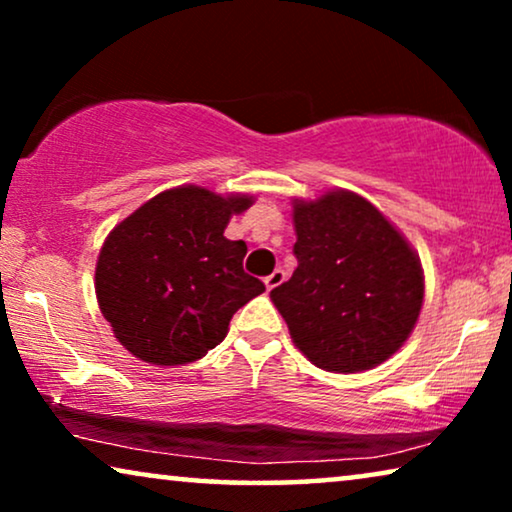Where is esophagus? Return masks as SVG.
Segmentation results:
<instances>
[{
    "label": "esophagus",
    "mask_w": 512,
    "mask_h": 512,
    "mask_svg": "<svg viewBox=\"0 0 512 512\" xmlns=\"http://www.w3.org/2000/svg\"><path fill=\"white\" fill-rule=\"evenodd\" d=\"M282 282H284V272L282 270H275V272H272V275L265 277V286H268V291L277 289V286L282 284Z\"/></svg>",
    "instance_id": "obj_1"
}]
</instances>
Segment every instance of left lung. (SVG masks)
<instances>
[{"instance_id": "obj_1", "label": "left lung", "mask_w": 512, "mask_h": 512, "mask_svg": "<svg viewBox=\"0 0 512 512\" xmlns=\"http://www.w3.org/2000/svg\"><path fill=\"white\" fill-rule=\"evenodd\" d=\"M298 268L270 291L296 347L314 366L361 373L408 340L424 300L422 263L361 195L293 202Z\"/></svg>"}]
</instances>
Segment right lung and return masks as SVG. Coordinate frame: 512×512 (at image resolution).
I'll return each mask as SVG.
<instances>
[{
	"instance_id": "obj_1",
	"label": "right lung",
	"mask_w": 512,
	"mask_h": 512,
	"mask_svg": "<svg viewBox=\"0 0 512 512\" xmlns=\"http://www.w3.org/2000/svg\"><path fill=\"white\" fill-rule=\"evenodd\" d=\"M249 195L200 186L158 193L102 244L95 293L118 342L156 366L198 361L226 338L233 314L265 291L244 272L247 244L223 237Z\"/></svg>"
}]
</instances>
